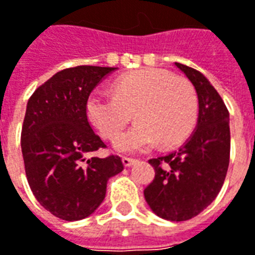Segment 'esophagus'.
I'll return each instance as SVG.
<instances>
[{
	"instance_id": "esophagus-1",
	"label": "esophagus",
	"mask_w": 255,
	"mask_h": 255,
	"mask_svg": "<svg viewBox=\"0 0 255 255\" xmlns=\"http://www.w3.org/2000/svg\"><path fill=\"white\" fill-rule=\"evenodd\" d=\"M136 160L132 159V157H123V164L126 166V167H129V166H132Z\"/></svg>"
}]
</instances>
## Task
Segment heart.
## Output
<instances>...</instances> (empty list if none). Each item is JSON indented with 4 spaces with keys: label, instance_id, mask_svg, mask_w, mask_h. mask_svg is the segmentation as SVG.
Here are the masks:
<instances>
[{
    "label": "heart",
    "instance_id": "b5f03b06",
    "mask_svg": "<svg viewBox=\"0 0 255 255\" xmlns=\"http://www.w3.org/2000/svg\"><path fill=\"white\" fill-rule=\"evenodd\" d=\"M113 95L95 91L85 106L86 117L103 138L112 139L132 117V127L119 135L114 149L136 153L159 142L171 146L183 142L193 131L198 100L191 84L163 69L145 68L120 77Z\"/></svg>",
    "mask_w": 255,
    "mask_h": 255
}]
</instances>
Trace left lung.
<instances>
[{
    "instance_id": "8db88e82",
    "label": "left lung",
    "mask_w": 255,
    "mask_h": 255,
    "mask_svg": "<svg viewBox=\"0 0 255 255\" xmlns=\"http://www.w3.org/2000/svg\"><path fill=\"white\" fill-rule=\"evenodd\" d=\"M176 67L195 88L198 120L177 150L150 159L155 178L143 195L159 218L181 222L202 212L221 191L229 167L230 128L229 112L207 77L180 62Z\"/></svg>"
}]
</instances>
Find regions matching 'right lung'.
Returning <instances> with one entry per match:
<instances>
[{"label":"right lung","mask_w":255,"mask_h":255,"mask_svg":"<svg viewBox=\"0 0 255 255\" xmlns=\"http://www.w3.org/2000/svg\"><path fill=\"white\" fill-rule=\"evenodd\" d=\"M116 69H62L26 106L20 146L27 183L41 207L68 222L93 214L105 200L109 178L124 169L119 156L88 157L106 145L89 126L86 100Z\"/></svg>","instance_id":"add662e5"}]
</instances>
